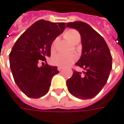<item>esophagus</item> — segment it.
<instances>
[{
    "instance_id": "obj_1",
    "label": "esophagus",
    "mask_w": 124,
    "mask_h": 124,
    "mask_svg": "<svg viewBox=\"0 0 124 124\" xmlns=\"http://www.w3.org/2000/svg\"><path fill=\"white\" fill-rule=\"evenodd\" d=\"M62 69H63V68H62V67H57V70H58L59 71H62Z\"/></svg>"
}]
</instances>
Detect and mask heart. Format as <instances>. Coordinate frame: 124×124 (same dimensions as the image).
Returning a JSON list of instances; mask_svg holds the SVG:
<instances>
[{
	"mask_svg": "<svg viewBox=\"0 0 124 124\" xmlns=\"http://www.w3.org/2000/svg\"><path fill=\"white\" fill-rule=\"evenodd\" d=\"M64 37L71 43L76 44L80 41V35L76 30L74 29H69L66 30L64 33ZM57 39H54L52 41L51 44V52L54 53L56 51ZM77 59V57L74 54H64L59 53L52 57V63L57 67H67L71 65L72 63L75 62Z\"/></svg>",
	"mask_w": 124,
	"mask_h": 124,
	"instance_id": "obj_1",
	"label": "heart"
}]
</instances>
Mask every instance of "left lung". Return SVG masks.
<instances>
[{"mask_svg":"<svg viewBox=\"0 0 124 124\" xmlns=\"http://www.w3.org/2000/svg\"><path fill=\"white\" fill-rule=\"evenodd\" d=\"M69 28L80 32L82 41V55L76 65L83 73L74 70L67 80L69 92L80 99H90L105 86L112 67L110 49L103 37L89 25L82 21L67 23Z\"/></svg>","mask_w":124,"mask_h":124,"instance_id":"1","label":"left lung"}]
</instances>
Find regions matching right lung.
Wrapping results in <instances>:
<instances>
[{
	"label": "right lung",
	"mask_w": 124,
	"mask_h": 124,
	"mask_svg": "<svg viewBox=\"0 0 124 124\" xmlns=\"http://www.w3.org/2000/svg\"><path fill=\"white\" fill-rule=\"evenodd\" d=\"M65 28V23L41 19L25 30L12 47L9 65L14 80L28 97L38 99L46 95L52 78L59 73L57 67L46 63L39 67L38 64L46 62V57L51 56L52 41Z\"/></svg>",
	"instance_id": "right-lung-1"
}]
</instances>
